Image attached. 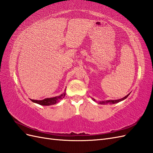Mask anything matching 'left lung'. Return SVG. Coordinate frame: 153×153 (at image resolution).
I'll return each mask as SVG.
<instances>
[{"mask_svg": "<svg viewBox=\"0 0 153 153\" xmlns=\"http://www.w3.org/2000/svg\"><path fill=\"white\" fill-rule=\"evenodd\" d=\"M129 94H128L127 95L125 96L124 97L122 98V99H117V100H108V101H99V102H98V103H99V104H115V103L119 102H120V101H123V100L126 99V98H127V97H128V96H129ZM92 99L94 100V101H95V100L94 98H92Z\"/></svg>", "mask_w": 153, "mask_h": 153, "instance_id": "1", "label": "left lung"}]
</instances>
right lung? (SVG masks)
I'll list each match as a JSON object with an SVG mask.
<instances>
[{
	"label": "right lung",
	"instance_id": "obj_1",
	"mask_svg": "<svg viewBox=\"0 0 153 153\" xmlns=\"http://www.w3.org/2000/svg\"><path fill=\"white\" fill-rule=\"evenodd\" d=\"M65 92L63 93L62 94H61L60 95L56 96V97H51V98H46L43 100H33V99H30V101H33L34 103H37L38 104H40V105L42 106H50V105H53V104H55L56 103H58L60 100L63 99L65 96Z\"/></svg>",
	"mask_w": 153,
	"mask_h": 153
}]
</instances>
